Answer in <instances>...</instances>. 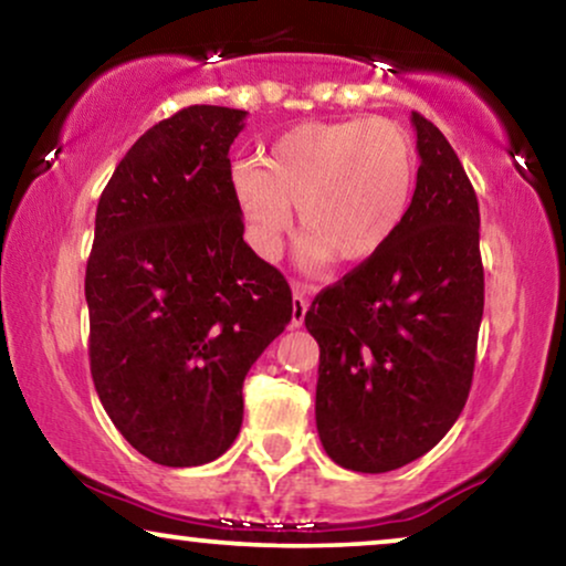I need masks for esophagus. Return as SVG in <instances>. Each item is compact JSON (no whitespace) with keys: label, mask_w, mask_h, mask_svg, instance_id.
Returning a JSON list of instances; mask_svg holds the SVG:
<instances>
[{"label":"esophagus","mask_w":566,"mask_h":566,"mask_svg":"<svg viewBox=\"0 0 566 566\" xmlns=\"http://www.w3.org/2000/svg\"><path fill=\"white\" fill-rule=\"evenodd\" d=\"M307 305H311V303H307V297L300 295V292H295V297H292V326H295V328L303 326Z\"/></svg>","instance_id":"1"}]
</instances>
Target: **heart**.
Listing matches in <instances>:
<instances>
[{
  "label": "heart",
  "instance_id": "heart-1",
  "mask_svg": "<svg viewBox=\"0 0 566 566\" xmlns=\"http://www.w3.org/2000/svg\"><path fill=\"white\" fill-rule=\"evenodd\" d=\"M255 163L232 170V193L248 243L276 259L297 207L303 261L321 269L378 255L409 212L417 153L409 132L388 118L307 120L279 134Z\"/></svg>",
  "mask_w": 566,
  "mask_h": 566
}]
</instances>
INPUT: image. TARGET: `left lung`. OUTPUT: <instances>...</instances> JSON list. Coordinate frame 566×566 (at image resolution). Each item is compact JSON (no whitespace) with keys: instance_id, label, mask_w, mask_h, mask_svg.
<instances>
[{"instance_id":"obj_1","label":"left lung","mask_w":566,"mask_h":566,"mask_svg":"<svg viewBox=\"0 0 566 566\" xmlns=\"http://www.w3.org/2000/svg\"><path fill=\"white\" fill-rule=\"evenodd\" d=\"M411 124L421 165L401 228L305 313L323 450L359 473L401 469L448 434L484 315L476 191L446 134L417 111Z\"/></svg>"}]
</instances>
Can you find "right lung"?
<instances>
[{"label": "right lung", "mask_w": 566, "mask_h": 566, "mask_svg": "<svg viewBox=\"0 0 566 566\" xmlns=\"http://www.w3.org/2000/svg\"><path fill=\"white\" fill-rule=\"evenodd\" d=\"M243 120L178 111L134 142L97 201L90 373L126 442L170 469L235 442L245 375L292 321L287 279L243 240L228 157Z\"/></svg>", "instance_id": "1"}]
</instances>
